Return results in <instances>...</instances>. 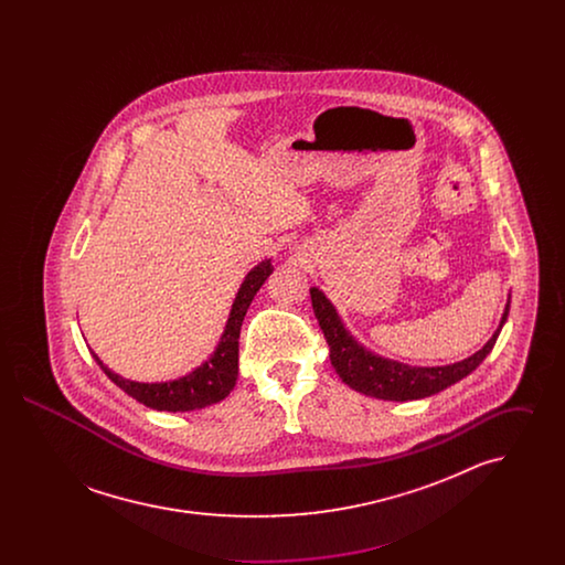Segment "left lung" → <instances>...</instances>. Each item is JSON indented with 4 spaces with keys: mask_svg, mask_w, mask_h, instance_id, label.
I'll return each instance as SVG.
<instances>
[{
    "mask_svg": "<svg viewBox=\"0 0 565 565\" xmlns=\"http://www.w3.org/2000/svg\"><path fill=\"white\" fill-rule=\"evenodd\" d=\"M309 292H311V305H313L316 318L330 348V362L337 375L341 376L351 390L360 394H366L379 401H396V403L428 398L431 394H438L449 385L461 381L463 376L470 375L489 355V351L493 350L500 337V330L507 323L509 311H511V296H509L498 330L484 343L483 350L472 353L470 358L447 366H408L390 358H381L373 351L366 350L364 345H360L351 337L350 330L339 318L334 305L326 298L322 290L313 286Z\"/></svg>",
    "mask_w": 565,
    "mask_h": 565,
    "instance_id": "obj_1",
    "label": "left lung"
}]
</instances>
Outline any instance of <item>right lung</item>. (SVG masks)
I'll return each mask as SVG.
<instances>
[{"label": "right lung", "mask_w": 565, "mask_h": 565, "mask_svg": "<svg viewBox=\"0 0 565 565\" xmlns=\"http://www.w3.org/2000/svg\"><path fill=\"white\" fill-rule=\"evenodd\" d=\"M270 273H273V265H270V258H267L245 275L242 288L233 300L217 348L201 366L190 371L189 375L173 379V381H157V383L131 381L109 371L95 351L90 353L95 362L102 366V371L122 392H127L137 403L146 404L154 411L186 413V411H196V408L220 403L233 392L239 375V332H242L243 318Z\"/></svg>", "instance_id": "right-lung-1"}]
</instances>
